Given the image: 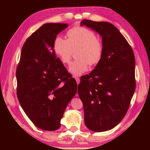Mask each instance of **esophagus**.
<instances>
[{
    "label": "esophagus",
    "instance_id": "obj_1",
    "mask_svg": "<svg viewBox=\"0 0 150 150\" xmlns=\"http://www.w3.org/2000/svg\"><path fill=\"white\" fill-rule=\"evenodd\" d=\"M75 78L76 81H77V84H79V83H80V79L79 78V77H75ZM77 95H78V94H77Z\"/></svg>",
    "mask_w": 150,
    "mask_h": 150
}]
</instances>
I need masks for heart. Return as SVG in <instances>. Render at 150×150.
Wrapping results in <instances>:
<instances>
[{"instance_id":"1","label":"heart","mask_w":150,"mask_h":150,"mask_svg":"<svg viewBox=\"0 0 150 150\" xmlns=\"http://www.w3.org/2000/svg\"><path fill=\"white\" fill-rule=\"evenodd\" d=\"M68 39L55 38L54 50L63 64H69L73 51L77 50L78 59L71 64L69 71L78 76L87 71L90 65L100 62L104 53L102 40L96 38L95 32L83 26H75L67 32Z\"/></svg>"}]
</instances>
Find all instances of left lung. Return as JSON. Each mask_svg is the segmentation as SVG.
<instances>
[{
    "label": "left lung",
    "instance_id": "8db88e82",
    "mask_svg": "<svg viewBox=\"0 0 150 150\" xmlns=\"http://www.w3.org/2000/svg\"><path fill=\"white\" fill-rule=\"evenodd\" d=\"M102 37L104 53L89 75L81 77L78 95L83 102L85 124L89 130L115 128L126 115L136 88L135 57L130 44L113 24L83 20Z\"/></svg>",
    "mask_w": 150,
    "mask_h": 150
}]
</instances>
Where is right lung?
<instances>
[{"label":"right lung","instance_id":"1","mask_svg":"<svg viewBox=\"0 0 150 150\" xmlns=\"http://www.w3.org/2000/svg\"><path fill=\"white\" fill-rule=\"evenodd\" d=\"M67 24L47 23L34 32L22 48L16 69L17 97L28 117L44 130L60 127L77 85L54 50L57 35Z\"/></svg>","mask_w":150,"mask_h":150}]
</instances>
